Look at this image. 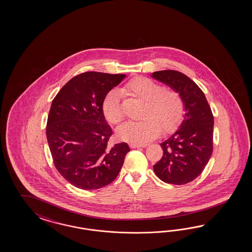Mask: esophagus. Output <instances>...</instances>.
<instances>
[{
	"instance_id": "obj_1",
	"label": "esophagus",
	"mask_w": 252,
	"mask_h": 252,
	"mask_svg": "<svg viewBox=\"0 0 252 252\" xmlns=\"http://www.w3.org/2000/svg\"><path fill=\"white\" fill-rule=\"evenodd\" d=\"M149 145L148 143H131V148H145Z\"/></svg>"
}]
</instances>
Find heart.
<instances>
[{
    "label": "heart",
    "mask_w": 252,
    "mask_h": 252,
    "mask_svg": "<svg viewBox=\"0 0 252 252\" xmlns=\"http://www.w3.org/2000/svg\"><path fill=\"white\" fill-rule=\"evenodd\" d=\"M121 92L144 102L141 121L126 122L117 129V135L129 142H144L157 137L160 129L167 132L181 121L184 101L180 93L164 89L147 77H137L124 86ZM102 112L107 120L118 124L124 118L119 92H109L102 102Z\"/></svg>",
    "instance_id": "1"
}]
</instances>
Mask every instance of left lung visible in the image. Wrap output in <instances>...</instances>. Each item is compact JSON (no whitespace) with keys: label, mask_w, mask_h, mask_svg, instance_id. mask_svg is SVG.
Segmentation results:
<instances>
[{"label":"left lung","mask_w":252,"mask_h":252,"mask_svg":"<svg viewBox=\"0 0 252 252\" xmlns=\"http://www.w3.org/2000/svg\"><path fill=\"white\" fill-rule=\"evenodd\" d=\"M152 76L180 93L186 111L179 128L160 143L163 154L153 165L154 173L165 183H189L202 173L214 150L211 107L198 85L183 73L162 70Z\"/></svg>","instance_id":"8db88e82"}]
</instances>
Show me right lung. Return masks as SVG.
Masks as SVG:
<instances>
[{
	"instance_id": "right-lung-1",
	"label": "right lung",
	"mask_w": 252,
	"mask_h": 252,
	"mask_svg": "<svg viewBox=\"0 0 252 252\" xmlns=\"http://www.w3.org/2000/svg\"><path fill=\"white\" fill-rule=\"evenodd\" d=\"M126 75L85 72L74 76L55 96L46 136L54 165L76 188L92 190L118 176L129 147L109 146L113 134L102 112L107 93Z\"/></svg>"
}]
</instances>
